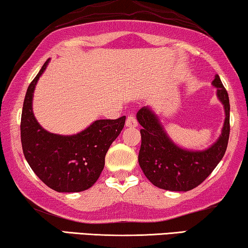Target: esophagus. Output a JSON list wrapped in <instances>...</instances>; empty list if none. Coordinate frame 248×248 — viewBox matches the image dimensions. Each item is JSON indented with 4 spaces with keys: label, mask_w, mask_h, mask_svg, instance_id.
Instances as JSON below:
<instances>
[{
    "label": "esophagus",
    "mask_w": 248,
    "mask_h": 248,
    "mask_svg": "<svg viewBox=\"0 0 248 248\" xmlns=\"http://www.w3.org/2000/svg\"><path fill=\"white\" fill-rule=\"evenodd\" d=\"M126 126L127 127H137L138 126V121L137 118H135L133 115H130L126 118Z\"/></svg>",
    "instance_id": "obj_1"
}]
</instances>
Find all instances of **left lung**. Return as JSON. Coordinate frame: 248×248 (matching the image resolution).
<instances>
[{"mask_svg":"<svg viewBox=\"0 0 248 248\" xmlns=\"http://www.w3.org/2000/svg\"><path fill=\"white\" fill-rule=\"evenodd\" d=\"M212 86L217 88V97L225 109V122L218 140L204 150H187L176 144L150 107H142L137 113L142 126L139 165L157 187L172 192L191 191L211 174L225 155L230 132L229 97L218 74Z\"/></svg>","mask_w":248,"mask_h":248,"instance_id":"left-lung-1","label":"left lung"}]
</instances>
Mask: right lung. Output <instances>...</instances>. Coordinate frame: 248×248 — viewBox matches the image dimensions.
Returning <instances> with one entry per match:
<instances>
[{
	"instance_id": "right-lung-1",
	"label": "right lung",
	"mask_w": 248,
	"mask_h": 248,
	"mask_svg": "<svg viewBox=\"0 0 248 248\" xmlns=\"http://www.w3.org/2000/svg\"><path fill=\"white\" fill-rule=\"evenodd\" d=\"M44 63L29 84L21 115V143L26 160L40 181L60 193L82 192L90 188L103 171L106 155L125 124L117 120H97L72 135L50 133L40 126L32 111L36 84L49 63Z\"/></svg>"
}]
</instances>
